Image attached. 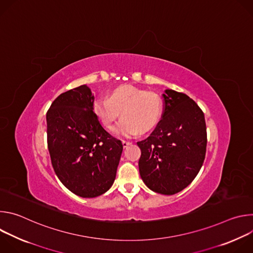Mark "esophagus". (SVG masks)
Returning <instances> with one entry per match:
<instances>
[{"instance_id":"34e87169","label":"esophagus","mask_w":253,"mask_h":253,"mask_svg":"<svg viewBox=\"0 0 253 253\" xmlns=\"http://www.w3.org/2000/svg\"><path fill=\"white\" fill-rule=\"evenodd\" d=\"M122 144H123V147H127L128 145H130L131 142H129V141H126V140H122Z\"/></svg>"}]
</instances>
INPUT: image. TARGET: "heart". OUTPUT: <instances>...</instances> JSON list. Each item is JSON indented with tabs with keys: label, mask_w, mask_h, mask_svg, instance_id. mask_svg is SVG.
Instances as JSON below:
<instances>
[{
	"label": "heart",
	"mask_w": 253,
	"mask_h": 253,
	"mask_svg": "<svg viewBox=\"0 0 253 253\" xmlns=\"http://www.w3.org/2000/svg\"><path fill=\"white\" fill-rule=\"evenodd\" d=\"M93 109L107 130H112L121 113L123 119L115 132L132 136L149 132L157 125L162 113V99L154 92L124 85L114 89L108 97H98Z\"/></svg>",
	"instance_id": "b5f03b06"
}]
</instances>
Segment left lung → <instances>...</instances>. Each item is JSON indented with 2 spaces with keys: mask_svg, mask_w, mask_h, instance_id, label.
<instances>
[{
  "mask_svg": "<svg viewBox=\"0 0 253 253\" xmlns=\"http://www.w3.org/2000/svg\"><path fill=\"white\" fill-rule=\"evenodd\" d=\"M163 114L149 137L137 142L139 172L151 190L172 195L198 174L206 153L204 113L186 94L165 90Z\"/></svg>",
  "mask_w": 253,
  "mask_h": 253,
  "instance_id": "obj_1",
  "label": "left lung"
}]
</instances>
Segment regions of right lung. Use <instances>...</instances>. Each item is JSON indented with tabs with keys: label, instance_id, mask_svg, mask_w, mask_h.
Here are the masks:
<instances>
[{
	"label": "right lung",
	"instance_id": "right-lung-1",
	"mask_svg": "<svg viewBox=\"0 0 253 253\" xmlns=\"http://www.w3.org/2000/svg\"><path fill=\"white\" fill-rule=\"evenodd\" d=\"M87 85L59 95L47 112V143L60 181L74 194L93 198L112 186L123 150L94 112Z\"/></svg>",
	"mask_w": 253,
	"mask_h": 253
}]
</instances>
